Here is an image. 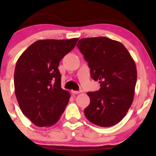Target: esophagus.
I'll use <instances>...</instances> for the list:
<instances>
[{
    "mask_svg": "<svg viewBox=\"0 0 156 156\" xmlns=\"http://www.w3.org/2000/svg\"><path fill=\"white\" fill-rule=\"evenodd\" d=\"M72 94H80V93H82V90H80V91H74V90H72Z\"/></svg>",
    "mask_w": 156,
    "mask_h": 156,
    "instance_id": "34e87169",
    "label": "esophagus"
}]
</instances>
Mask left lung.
I'll return each mask as SVG.
<instances>
[{"label":"left lung","instance_id":"1","mask_svg":"<svg viewBox=\"0 0 156 156\" xmlns=\"http://www.w3.org/2000/svg\"><path fill=\"white\" fill-rule=\"evenodd\" d=\"M76 46L99 81V90L87 92L90 104L84 110L94 124L112 126L126 116L133 100L137 80L135 62L122 43L105 37L83 38Z\"/></svg>","mask_w":156,"mask_h":156}]
</instances>
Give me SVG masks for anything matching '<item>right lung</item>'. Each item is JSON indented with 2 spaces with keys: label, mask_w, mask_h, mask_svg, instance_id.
I'll return each instance as SVG.
<instances>
[{
  "label": "right lung",
  "mask_w": 156,
  "mask_h": 156,
  "mask_svg": "<svg viewBox=\"0 0 156 156\" xmlns=\"http://www.w3.org/2000/svg\"><path fill=\"white\" fill-rule=\"evenodd\" d=\"M77 40H37L17 61L14 73L17 100L23 114L37 126L56 123L69 102V93L61 88L58 67Z\"/></svg>",
  "instance_id": "obj_1"
}]
</instances>
